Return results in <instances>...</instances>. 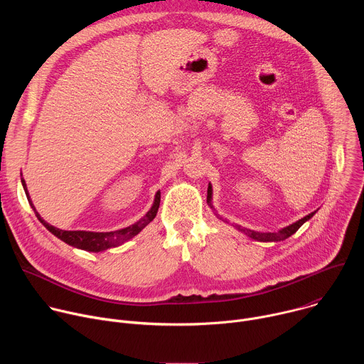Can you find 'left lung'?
I'll use <instances>...</instances> for the list:
<instances>
[{"label":"left lung","instance_id":"left-lung-1","mask_svg":"<svg viewBox=\"0 0 364 364\" xmlns=\"http://www.w3.org/2000/svg\"><path fill=\"white\" fill-rule=\"evenodd\" d=\"M212 194H213V190H212V184L209 183V188H207V203H209V205L212 207L213 209V204H212ZM317 212H313V213H309L308 216H305V218H302V219H299L298 222H295V223H292V225H289V226H287V228H284V229H279L278 232H265V233H262V232H255V230H250V229H246V228H242V226H239V225H235V228L239 230V232H242V233H245L246 236H249L250 239H255V240H257V242H281V240H285V239H288L291 235H294L306 220H309L311 218H313L314 215H316ZM219 219H222L219 215H216ZM223 222H226V223H229L226 219H222Z\"/></svg>","mask_w":364,"mask_h":364}]
</instances>
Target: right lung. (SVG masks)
Instances as JSON below:
<instances>
[{
  "label": "right lung",
  "instance_id": "obj_1",
  "mask_svg": "<svg viewBox=\"0 0 364 364\" xmlns=\"http://www.w3.org/2000/svg\"><path fill=\"white\" fill-rule=\"evenodd\" d=\"M21 184L24 187V191H26V196L28 198V203L31 205V209L34 210L37 219L43 223V226L53 233L56 237H59L60 240H63L65 243L73 246V247H77V249H82V250H86V252H102V250H107L109 247H117L119 245H122L124 242L132 239L134 236H136L146 225H149L154 218L157 216V212H159V207H160V198H161V194L160 191L155 193V197H154V203L151 205V209L146 212V215L144 218H141L138 222H135L134 225L128 226V228H124V229H119V230H114V232H86V230H62V229H58L55 226L48 225L36 210V207L30 198V194L27 191V186H26V181L21 178Z\"/></svg>",
  "mask_w": 364,
  "mask_h": 364
}]
</instances>
